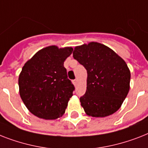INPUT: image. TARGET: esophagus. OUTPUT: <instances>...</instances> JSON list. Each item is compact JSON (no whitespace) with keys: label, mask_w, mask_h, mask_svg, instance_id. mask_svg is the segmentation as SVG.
<instances>
[{"label":"esophagus","mask_w":148,"mask_h":148,"mask_svg":"<svg viewBox=\"0 0 148 148\" xmlns=\"http://www.w3.org/2000/svg\"><path fill=\"white\" fill-rule=\"evenodd\" d=\"M77 80H73V84H74V85H75V86H76L77 84Z\"/></svg>","instance_id":"esophagus-1"}]
</instances>
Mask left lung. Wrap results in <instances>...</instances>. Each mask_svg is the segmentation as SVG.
<instances>
[{"instance_id":"8db88e82","label":"left lung","mask_w":148,"mask_h":148,"mask_svg":"<svg viewBox=\"0 0 148 148\" xmlns=\"http://www.w3.org/2000/svg\"><path fill=\"white\" fill-rule=\"evenodd\" d=\"M73 57L87 72L86 93L80 98L86 115L106 117L116 112L130 89L131 73L125 62L96 42L75 47Z\"/></svg>"}]
</instances>
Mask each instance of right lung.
Masks as SVG:
<instances>
[{"label":"right lung","mask_w":148,"mask_h":148,"mask_svg":"<svg viewBox=\"0 0 148 148\" xmlns=\"http://www.w3.org/2000/svg\"><path fill=\"white\" fill-rule=\"evenodd\" d=\"M73 48L45 47L37 51L23 67L19 75V92L23 102L34 116L53 120L62 117L74 90L64 67Z\"/></svg>","instance_id":"1"}]
</instances>
